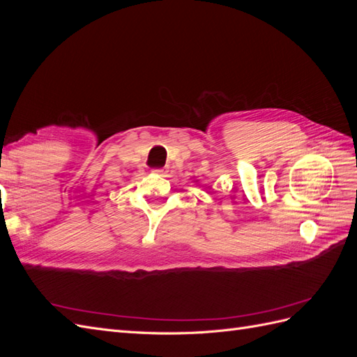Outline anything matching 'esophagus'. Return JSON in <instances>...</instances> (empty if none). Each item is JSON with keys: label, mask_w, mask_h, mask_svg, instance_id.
I'll return each instance as SVG.
<instances>
[{"label": "esophagus", "mask_w": 357, "mask_h": 357, "mask_svg": "<svg viewBox=\"0 0 357 357\" xmlns=\"http://www.w3.org/2000/svg\"><path fill=\"white\" fill-rule=\"evenodd\" d=\"M153 172H156V174L164 176L165 174V169L164 168H158V169H153Z\"/></svg>", "instance_id": "34e87169"}]
</instances>
